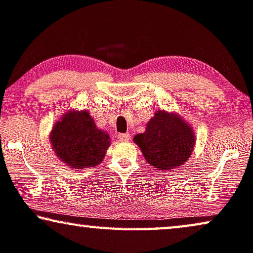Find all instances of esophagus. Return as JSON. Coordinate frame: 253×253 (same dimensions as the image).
<instances>
[{
  "instance_id": "esophagus-1",
  "label": "esophagus",
  "mask_w": 253,
  "mask_h": 253,
  "mask_svg": "<svg viewBox=\"0 0 253 253\" xmlns=\"http://www.w3.org/2000/svg\"><path fill=\"white\" fill-rule=\"evenodd\" d=\"M118 138L119 141H129L130 139V135L126 133V134H119L118 135Z\"/></svg>"
}]
</instances>
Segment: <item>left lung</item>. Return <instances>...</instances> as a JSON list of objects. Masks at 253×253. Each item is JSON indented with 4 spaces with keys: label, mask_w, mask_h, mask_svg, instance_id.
<instances>
[{
    "label": "left lung",
    "mask_w": 253,
    "mask_h": 253,
    "mask_svg": "<svg viewBox=\"0 0 253 253\" xmlns=\"http://www.w3.org/2000/svg\"><path fill=\"white\" fill-rule=\"evenodd\" d=\"M134 142L146 163L160 170H170L186 163L195 144L192 127L177 114L158 110L146 124L145 131Z\"/></svg>",
    "instance_id": "1"
}]
</instances>
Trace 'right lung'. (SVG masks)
Segmentation results:
<instances>
[{
  "mask_svg": "<svg viewBox=\"0 0 253 253\" xmlns=\"http://www.w3.org/2000/svg\"><path fill=\"white\" fill-rule=\"evenodd\" d=\"M50 141L59 159L73 169L97 166L110 145V136L96 127L87 110L66 112L52 128Z\"/></svg>",
  "mask_w": 253,
  "mask_h": 253,
  "instance_id": "obj_1",
  "label": "right lung"
}]
</instances>
